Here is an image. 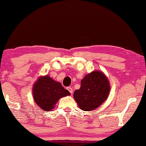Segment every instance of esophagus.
<instances>
[{
	"mask_svg": "<svg viewBox=\"0 0 146 146\" xmlns=\"http://www.w3.org/2000/svg\"><path fill=\"white\" fill-rule=\"evenodd\" d=\"M67 90H68V91H69V92L71 94H72V93H73V90H72V88H70V87H68L67 88Z\"/></svg>",
	"mask_w": 146,
	"mask_h": 146,
	"instance_id": "esophagus-1",
	"label": "esophagus"
}]
</instances>
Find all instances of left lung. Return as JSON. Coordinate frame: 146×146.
Instances as JSON below:
<instances>
[{"mask_svg": "<svg viewBox=\"0 0 146 146\" xmlns=\"http://www.w3.org/2000/svg\"><path fill=\"white\" fill-rule=\"evenodd\" d=\"M110 84L104 74L94 71L86 75L81 81V87L74 93V98L80 109L85 111L95 110L108 98Z\"/></svg>", "mask_w": 146, "mask_h": 146, "instance_id": "8db88e82", "label": "left lung"}]
</instances>
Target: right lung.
<instances>
[{
  "label": "right lung",
  "instance_id": "1",
  "mask_svg": "<svg viewBox=\"0 0 146 146\" xmlns=\"http://www.w3.org/2000/svg\"><path fill=\"white\" fill-rule=\"evenodd\" d=\"M32 94L35 102L45 111H51L59 99L70 95L60 82L47 75L38 78L33 86Z\"/></svg>",
  "mask_w": 146,
  "mask_h": 146
}]
</instances>
